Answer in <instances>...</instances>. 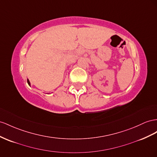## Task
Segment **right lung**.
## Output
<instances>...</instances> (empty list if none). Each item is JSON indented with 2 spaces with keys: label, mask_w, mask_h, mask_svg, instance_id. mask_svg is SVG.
Wrapping results in <instances>:
<instances>
[{
  "label": "right lung",
  "mask_w": 157,
  "mask_h": 157,
  "mask_svg": "<svg viewBox=\"0 0 157 157\" xmlns=\"http://www.w3.org/2000/svg\"><path fill=\"white\" fill-rule=\"evenodd\" d=\"M27 82H28V84H29V86H31V84H30V82H29V80L28 79H27Z\"/></svg>",
  "instance_id": "obj_1"
}]
</instances>
